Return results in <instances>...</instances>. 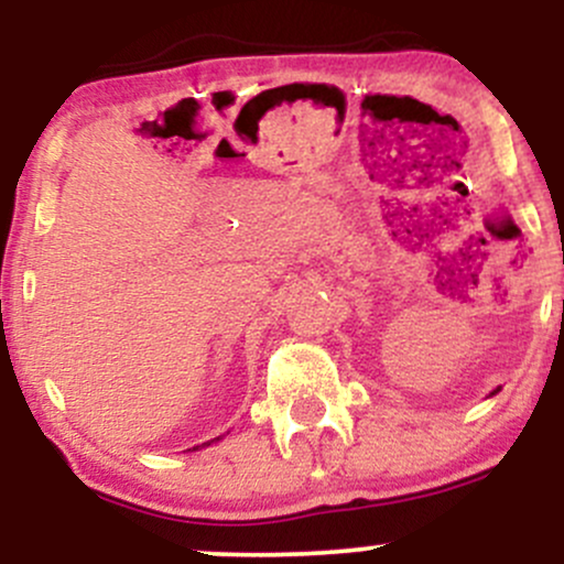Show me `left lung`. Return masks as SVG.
Returning <instances> with one entry per match:
<instances>
[{
    "instance_id": "1",
    "label": "left lung",
    "mask_w": 564,
    "mask_h": 564,
    "mask_svg": "<svg viewBox=\"0 0 564 564\" xmlns=\"http://www.w3.org/2000/svg\"><path fill=\"white\" fill-rule=\"evenodd\" d=\"M496 392H498V390H494V392H490V394H496Z\"/></svg>"
}]
</instances>
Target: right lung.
Masks as SVG:
<instances>
[{
    "instance_id": "obj_1",
    "label": "right lung",
    "mask_w": 564,
    "mask_h": 564,
    "mask_svg": "<svg viewBox=\"0 0 564 564\" xmlns=\"http://www.w3.org/2000/svg\"><path fill=\"white\" fill-rule=\"evenodd\" d=\"M215 440H219V437H215ZM215 440H209V443H204V445H212V443H215ZM193 451H198V445H196V448H193Z\"/></svg>"
}]
</instances>
